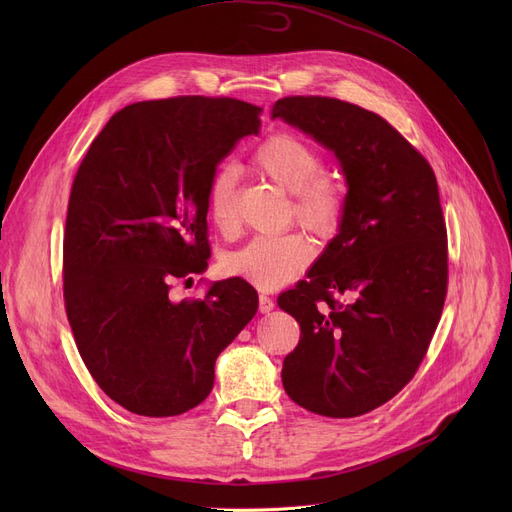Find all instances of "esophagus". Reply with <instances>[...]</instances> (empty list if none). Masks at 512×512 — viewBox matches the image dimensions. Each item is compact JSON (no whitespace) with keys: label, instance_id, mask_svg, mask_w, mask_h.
<instances>
[{"label":"esophagus","instance_id":"esophagus-1","mask_svg":"<svg viewBox=\"0 0 512 512\" xmlns=\"http://www.w3.org/2000/svg\"><path fill=\"white\" fill-rule=\"evenodd\" d=\"M274 307H276V303L272 297H267V294H259V311L261 313H270Z\"/></svg>","mask_w":512,"mask_h":512}]
</instances>
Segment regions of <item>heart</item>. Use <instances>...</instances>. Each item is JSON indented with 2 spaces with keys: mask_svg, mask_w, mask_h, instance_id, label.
<instances>
[{
  "mask_svg": "<svg viewBox=\"0 0 512 512\" xmlns=\"http://www.w3.org/2000/svg\"><path fill=\"white\" fill-rule=\"evenodd\" d=\"M257 172L292 193L290 215L319 238H334L348 209V188L340 174L324 168V153L292 132H272L253 149ZM238 172L222 166L207 184V211L213 226L230 236L238 228ZM315 257L301 232L257 236L224 261L230 276L270 290L299 278Z\"/></svg>",
  "mask_w": 512,
  "mask_h": 512,
  "instance_id": "obj_1",
  "label": "heart"
}]
</instances>
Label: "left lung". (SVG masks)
Segmentation results:
<instances>
[{"instance_id":"left-lung-1","label":"left lung","mask_w":512,"mask_h":512,"mask_svg":"<svg viewBox=\"0 0 512 512\" xmlns=\"http://www.w3.org/2000/svg\"><path fill=\"white\" fill-rule=\"evenodd\" d=\"M272 116L332 149L348 182L340 232L309 280L278 299L301 326L282 384L311 413L359 417L413 380L438 328L448 238L436 174L390 122L355 103L290 95Z\"/></svg>"}]
</instances>
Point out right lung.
<instances>
[{"label": "right lung", "mask_w": 512, "mask_h": 512, "mask_svg": "<svg viewBox=\"0 0 512 512\" xmlns=\"http://www.w3.org/2000/svg\"><path fill=\"white\" fill-rule=\"evenodd\" d=\"M261 107L234 97L139 101L91 143L68 201L64 305L97 386L145 417L195 409L213 365L257 311L242 278L213 282L203 299L172 301L174 282L211 255L207 184Z\"/></svg>", "instance_id": "right-lung-1"}]
</instances>
